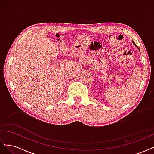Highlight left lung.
<instances>
[{
    "label": "left lung",
    "mask_w": 154,
    "mask_h": 154,
    "mask_svg": "<svg viewBox=\"0 0 154 154\" xmlns=\"http://www.w3.org/2000/svg\"><path fill=\"white\" fill-rule=\"evenodd\" d=\"M132 43H133V44H134V45H136V47H137V49H139V48H138V47H137V45H136V44H135V43H134V42H133V41H132Z\"/></svg>",
    "instance_id": "1"
}]
</instances>
